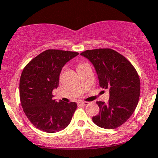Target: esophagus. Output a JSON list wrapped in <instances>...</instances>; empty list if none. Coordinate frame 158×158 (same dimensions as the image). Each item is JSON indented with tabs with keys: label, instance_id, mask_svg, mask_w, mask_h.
Segmentation results:
<instances>
[{
	"label": "esophagus",
	"instance_id": "obj_1",
	"mask_svg": "<svg viewBox=\"0 0 158 158\" xmlns=\"http://www.w3.org/2000/svg\"><path fill=\"white\" fill-rule=\"evenodd\" d=\"M77 104H79V105L81 104V105L85 106V105H87V104H88V102H78Z\"/></svg>",
	"mask_w": 158,
	"mask_h": 158
}]
</instances>
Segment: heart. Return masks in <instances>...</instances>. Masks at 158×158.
Returning <instances> with one entry per match:
<instances>
[{
    "label": "heart",
    "mask_w": 158,
    "mask_h": 158,
    "mask_svg": "<svg viewBox=\"0 0 158 158\" xmlns=\"http://www.w3.org/2000/svg\"><path fill=\"white\" fill-rule=\"evenodd\" d=\"M86 64H85V63H80V64H78V65H77V70L79 69V68L84 67V66L86 65Z\"/></svg>",
    "instance_id": "heart-1"
}]
</instances>
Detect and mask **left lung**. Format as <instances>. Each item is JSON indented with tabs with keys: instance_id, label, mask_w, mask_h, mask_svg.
Instances as JSON below:
<instances>
[{
	"instance_id": "left-lung-1",
	"label": "left lung",
	"mask_w": 158,
	"mask_h": 158,
	"mask_svg": "<svg viewBox=\"0 0 158 158\" xmlns=\"http://www.w3.org/2000/svg\"><path fill=\"white\" fill-rule=\"evenodd\" d=\"M80 54L94 64L99 86L110 90L107 104L96 102L100 110L98 115L93 117V121L104 129L120 127L132 115L139 100L140 82L135 68L113 49L87 50Z\"/></svg>"
}]
</instances>
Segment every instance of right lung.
<instances>
[{
  "mask_svg": "<svg viewBox=\"0 0 158 158\" xmlns=\"http://www.w3.org/2000/svg\"><path fill=\"white\" fill-rule=\"evenodd\" d=\"M78 52L48 49L30 61L20 79V98L28 119L38 130L54 133L71 122L76 102H56L52 91L57 88L63 66Z\"/></svg>",
  "mask_w": 158,
  "mask_h": 158,
  "instance_id": "right-lung-1",
  "label": "right lung"
}]
</instances>
